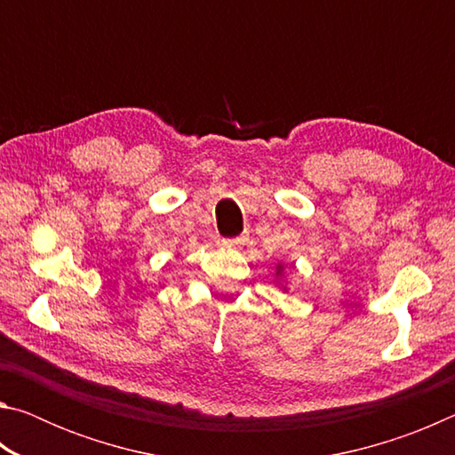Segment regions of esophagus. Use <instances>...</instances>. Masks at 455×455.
Here are the masks:
<instances>
[{
    "instance_id": "obj_1",
    "label": "esophagus",
    "mask_w": 455,
    "mask_h": 455,
    "mask_svg": "<svg viewBox=\"0 0 455 455\" xmlns=\"http://www.w3.org/2000/svg\"><path fill=\"white\" fill-rule=\"evenodd\" d=\"M241 238H227V241H222V244L228 246V249H238L241 246Z\"/></svg>"
}]
</instances>
